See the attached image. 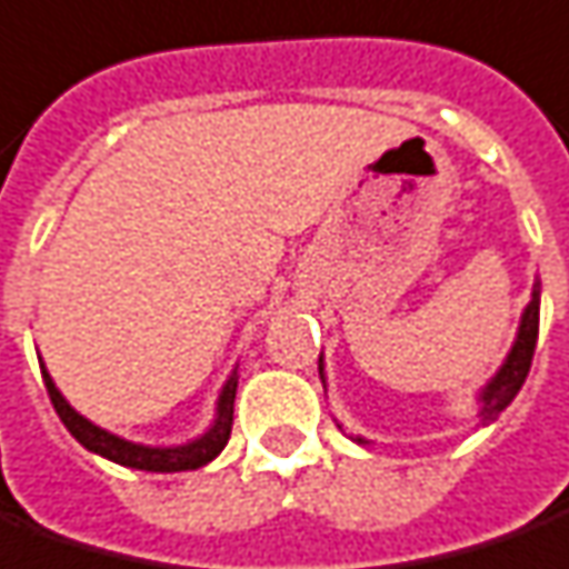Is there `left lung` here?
Instances as JSON below:
<instances>
[{
	"label": "left lung",
	"mask_w": 569,
	"mask_h": 569,
	"mask_svg": "<svg viewBox=\"0 0 569 569\" xmlns=\"http://www.w3.org/2000/svg\"><path fill=\"white\" fill-rule=\"evenodd\" d=\"M539 301H542V283L536 280L532 283V296H529V305L520 315V327H517V336H513V346L508 351V358L501 361V367L496 370V377L486 382L479 389L477 396V417L479 427H489L508 405L513 401V396L520 392V386L527 380L529 365H532V351H536V339H539ZM317 370H320V382L327 389V370H323V355L317 358ZM358 446H367L365 436H351Z\"/></svg>",
	"instance_id": "1"
}]
</instances>
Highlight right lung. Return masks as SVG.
<instances>
[{"instance_id": "right-lung-1", "label": "right lung", "mask_w": 569, "mask_h": 569, "mask_svg": "<svg viewBox=\"0 0 569 569\" xmlns=\"http://www.w3.org/2000/svg\"><path fill=\"white\" fill-rule=\"evenodd\" d=\"M42 367V382H46V392L56 405V415L61 417V423L68 427L73 439L80 446L99 455V458H108V461L121 463V467H133V470H149V473H180V470H199L208 461H214L227 439H230V430H233V401H236V367L233 373L227 377V382L220 386L218 408H214V420L211 427L189 439L183 446H142V442H130L123 436H114V432L102 430L99 423H92L80 411H73L71 401L58 392L56 380L49 377L46 365Z\"/></svg>"}]
</instances>
